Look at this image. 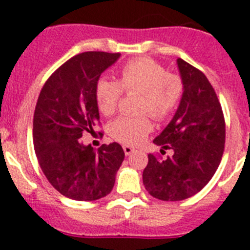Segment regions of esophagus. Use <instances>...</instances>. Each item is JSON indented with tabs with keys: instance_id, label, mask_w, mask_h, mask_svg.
Wrapping results in <instances>:
<instances>
[{
	"instance_id": "esophagus-1",
	"label": "esophagus",
	"mask_w": 250,
	"mask_h": 250,
	"mask_svg": "<svg viewBox=\"0 0 250 250\" xmlns=\"http://www.w3.org/2000/svg\"><path fill=\"white\" fill-rule=\"evenodd\" d=\"M123 149H124V152H125V155H127V156H129L130 154H132V152H134V150H135L134 147L129 146V145H124Z\"/></svg>"
}]
</instances>
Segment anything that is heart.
I'll list each match as a JSON object with an SVG mask.
<instances>
[{"label": "heart", "mask_w": 250, "mask_h": 250, "mask_svg": "<svg viewBox=\"0 0 250 250\" xmlns=\"http://www.w3.org/2000/svg\"><path fill=\"white\" fill-rule=\"evenodd\" d=\"M123 91L140 92L139 112H149L156 120H164L178 107L184 92V83L176 74H170L161 63L152 59L130 60L121 67L119 80L100 79L96 83L95 98L100 112L112 116L118 111ZM152 130L149 115L123 116L112 121L109 134L123 144L136 145Z\"/></svg>", "instance_id": "obj_1"}]
</instances>
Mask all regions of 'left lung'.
I'll return each instance as SVG.
<instances>
[{
    "instance_id": "8db88e82",
    "label": "left lung",
    "mask_w": 250,
    "mask_h": 250,
    "mask_svg": "<svg viewBox=\"0 0 250 250\" xmlns=\"http://www.w3.org/2000/svg\"><path fill=\"white\" fill-rule=\"evenodd\" d=\"M176 62L184 92L174 118L154 139L156 145L174 154L164 160L149 154L143 173L145 189L164 202L199 193L219 167L225 143L224 115L211 83L184 60Z\"/></svg>"
}]
</instances>
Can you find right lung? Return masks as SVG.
I'll list each match as a JSON object with an SVG mask.
<instances>
[{
  "label": "right lung",
  "mask_w": 250,
  "mask_h": 250,
  "mask_svg": "<svg viewBox=\"0 0 250 250\" xmlns=\"http://www.w3.org/2000/svg\"><path fill=\"white\" fill-rule=\"evenodd\" d=\"M119 57L118 52L103 51L76 55L48 77L40 92L34 115L35 152L50 184L70 199L92 202L107 195L125 158L118 143L101 145L96 151L81 141L100 119L96 83Z\"/></svg>",
  "instance_id": "add662e5"
}]
</instances>
